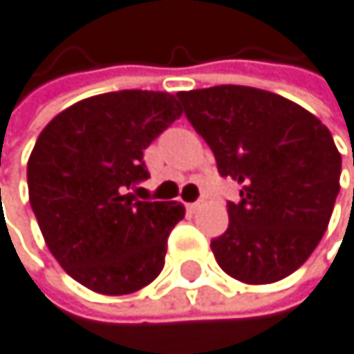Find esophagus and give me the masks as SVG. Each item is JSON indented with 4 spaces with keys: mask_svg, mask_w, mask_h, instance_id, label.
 <instances>
[{
    "mask_svg": "<svg viewBox=\"0 0 354 354\" xmlns=\"http://www.w3.org/2000/svg\"><path fill=\"white\" fill-rule=\"evenodd\" d=\"M187 208H189L191 212H195V210L201 208V203H199V201H191V203H187Z\"/></svg>",
    "mask_w": 354,
    "mask_h": 354,
    "instance_id": "1",
    "label": "esophagus"
}]
</instances>
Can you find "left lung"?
Wrapping results in <instances>:
<instances>
[{
  "mask_svg": "<svg viewBox=\"0 0 354 354\" xmlns=\"http://www.w3.org/2000/svg\"><path fill=\"white\" fill-rule=\"evenodd\" d=\"M176 97L218 174L240 185V201L227 203L229 227L210 244L216 263L246 284L287 278L319 246L339 191L342 157L329 129L295 102L252 86Z\"/></svg>",
  "mask_w": 354,
  "mask_h": 354,
  "instance_id": "left-lung-1",
  "label": "left lung"
}]
</instances>
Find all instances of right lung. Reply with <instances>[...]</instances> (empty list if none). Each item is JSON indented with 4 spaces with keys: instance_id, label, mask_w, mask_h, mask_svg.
<instances>
[{
    "instance_id": "obj_1",
    "label": "right lung",
    "mask_w": 354,
    "mask_h": 354,
    "mask_svg": "<svg viewBox=\"0 0 354 354\" xmlns=\"http://www.w3.org/2000/svg\"><path fill=\"white\" fill-rule=\"evenodd\" d=\"M180 114L169 93L116 91L76 102L39 133L27 163L31 210L48 250L82 287L127 295L161 274L185 206L129 191L148 178L144 148Z\"/></svg>"
}]
</instances>
